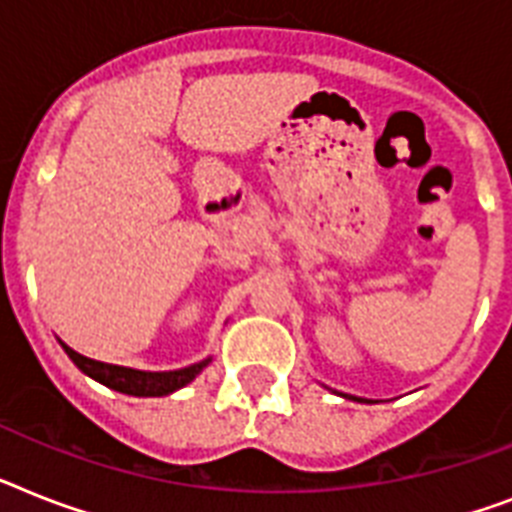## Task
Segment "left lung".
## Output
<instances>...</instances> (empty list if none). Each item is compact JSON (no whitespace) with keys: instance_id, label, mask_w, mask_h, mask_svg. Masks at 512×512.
Returning <instances> with one entry per match:
<instances>
[{"instance_id":"left-lung-1","label":"left lung","mask_w":512,"mask_h":512,"mask_svg":"<svg viewBox=\"0 0 512 512\" xmlns=\"http://www.w3.org/2000/svg\"><path fill=\"white\" fill-rule=\"evenodd\" d=\"M347 400H357V402H365V400H360V397H347Z\"/></svg>"}]
</instances>
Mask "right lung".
<instances>
[{"mask_svg":"<svg viewBox=\"0 0 512 512\" xmlns=\"http://www.w3.org/2000/svg\"><path fill=\"white\" fill-rule=\"evenodd\" d=\"M62 344V342H60ZM62 350L68 352V357L81 368L83 373L99 384H105L107 389H115L120 394H131V397H165V394H173L176 389L186 386L189 381L199 376V371L210 363V357L202 360V363H194L189 368H181V371H136V368H123V365H110L99 363V360H91V357L78 355L76 350H70L68 344H62Z\"/></svg>","mask_w":512,"mask_h":512,"instance_id":"obj_1","label":"right lung"}]
</instances>
